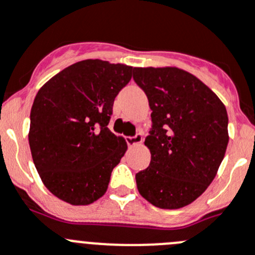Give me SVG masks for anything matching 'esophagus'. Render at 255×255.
I'll use <instances>...</instances> for the list:
<instances>
[{"label": "esophagus", "instance_id": "1", "mask_svg": "<svg viewBox=\"0 0 255 255\" xmlns=\"http://www.w3.org/2000/svg\"><path fill=\"white\" fill-rule=\"evenodd\" d=\"M126 143H128V145L129 146H134V145H137V144H141L143 143V135L139 132V134L134 135V136H128L126 137Z\"/></svg>", "mask_w": 255, "mask_h": 255}]
</instances>
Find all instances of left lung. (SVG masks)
<instances>
[{
    "mask_svg": "<svg viewBox=\"0 0 255 255\" xmlns=\"http://www.w3.org/2000/svg\"><path fill=\"white\" fill-rule=\"evenodd\" d=\"M148 97L150 164L136 173L137 191L159 209H181L214 181L229 143L228 112L204 82L176 67L135 68Z\"/></svg>",
    "mask_w": 255,
    "mask_h": 255,
    "instance_id": "obj_1",
    "label": "left lung"
}]
</instances>
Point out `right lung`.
Instances as JSON below:
<instances>
[{
  "label": "right lung",
  "mask_w": 255,
  "mask_h": 255,
  "mask_svg": "<svg viewBox=\"0 0 255 255\" xmlns=\"http://www.w3.org/2000/svg\"><path fill=\"white\" fill-rule=\"evenodd\" d=\"M134 68L100 59L74 63L39 90L30 112L29 144L45 187L74 206L105 195L128 149L107 128L118 93Z\"/></svg>",
  "instance_id": "right-lung-1"
}]
</instances>
